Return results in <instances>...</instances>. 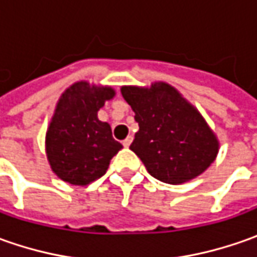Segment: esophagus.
Returning <instances> with one entry per match:
<instances>
[{"instance_id": "obj_1", "label": "esophagus", "mask_w": 257, "mask_h": 257, "mask_svg": "<svg viewBox=\"0 0 257 257\" xmlns=\"http://www.w3.org/2000/svg\"><path fill=\"white\" fill-rule=\"evenodd\" d=\"M132 142H133V137H132V136H128L127 139H124L123 140V146L124 147H128V146L132 144Z\"/></svg>"}]
</instances>
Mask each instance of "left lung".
I'll return each mask as SVG.
<instances>
[{
  "mask_svg": "<svg viewBox=\"0 0 257 257\" xmlns=\"http://www.w3.org/2000/svg\"><path fill=\"white\" fill-rule=\"evenodd\" d=\"M121 94L139 123L130 149L154 179L180 184L202 174L214 162L219 152L216 136L172 85L123 87Z\"/></svg>",
  "mask_w": 257,
  "mask_h": 257,
  "instance_id": "left-lung-1",
  "label": "left lung"
}]
</instances>
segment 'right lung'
Returning a JSON list of instances; mask_svg holds the SVG:
<instances>
[{
  "mask_svg": "<svg viewBox=\"0 0 257 257\" xmlns=\"http://www.w3.org/2000/svg\"><path fill=\"white\" fill-rule=\"evenodd\" d=\"M113 97L111 87L85 81L75 83L61 95L45 139L50 166L61 180L85 186L100 179L123 147L113 139L110 124L97 117L105 100Z\"/></svg>",
  "mask_w": 257,
  "mask_h": 257,
  "instance_id": "right-lung-1",
  "label": "right lung"
}]
</instances>
